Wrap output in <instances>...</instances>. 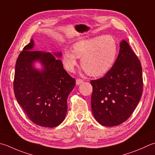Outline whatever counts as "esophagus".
<instances>
[{
  "label": "esophagus",
  "instance_id": "obj_1",
  "mask_svg": "<svg viewBox=\"0 0 155 155\" xmlns=\"http://www.w3.org/2000/svg\"><path fill=\"white\" fill-rule=\"evenodd\" d=\"M83 81H84L83 79H81V78H77V79L76 80V84H77V85H78V84L83 83Z\"/></svg>",
  "mask_w": 155,
  "mask_h": 155
}]
</instances>
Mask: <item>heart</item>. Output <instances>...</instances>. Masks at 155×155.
<instances>
[{
  "instance_id": "heart-1",
  "label": "heart",
  "mask_w": 155,
  "mask_h": 155,
  "mask_svg": "<svg viewBox=\"0 0 155 155\" xmlns=\"http://www.w3.org/2000/svg\"><path fill=\"white\" fill-rule=\"evenodd\" d=\"M117 46L111 35H99L79 40L72 45V51L66 50L63 64L69 72H73L81 58V66L92 77H100L110 71L116 61Z\"/></svg>"
}]
</instances>
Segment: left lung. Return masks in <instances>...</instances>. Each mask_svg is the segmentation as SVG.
I'll list each match as a JSON object with an SVG mask.
<instances>
[{
  "mask_svg": "<svg viewBox=\"0 0 155 155\" xmlns=\"http://www.w3.org/2000/svg\"><path fill=\"white\" fill-rule=\"evenodd\" d=\"M91 84L92 112L100 124L115 126L128 119L140 100L143 78L140 60L126 41L111 68Z\"/></svg>",
  "mask_w": 155,
  "mask_h": 155,
  "instance_id": "obj_1",
  "label": "left lung"
}]
</instances>
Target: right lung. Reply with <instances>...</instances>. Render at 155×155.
Wrapping results in <instances>:
<instances>
[{
	"instance_id": "add662e5",
	"label": "right lung",
	"mask_w": 155,
	"mask_h": 155,
	"mask_svg": "<svg viewBox=\"0 0 155 155\" xmlns=\"http://www.w3.org/2000/svg\"><path fill=\"white\" fill-rule=\"evenodd\" d=\"M33 41L23 48L17 58L13 81L18 104L29 119L37 125L54 128L64 120L67 98L75 86V79L63 68L61 60L51 53L31 49ZM58 56L61 54H55ZM39 60L44 65L40 72L32 63Z\"/></svg>"
}]
</instances>
